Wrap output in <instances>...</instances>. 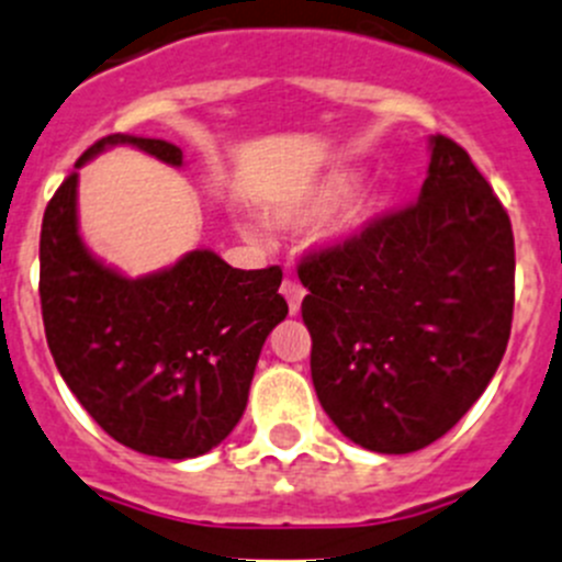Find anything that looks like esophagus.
Returning a JSON list of instances; mask_svg holds the SVG:
<instances>
[{
	"label": "esophagus",
	"instance_id": "34e87169",
	"mask_svg": "<svg viewBox=\"0 0 562 562\" xmlns=\"http://www.w3.org/2000/svg\"><path fill=\"white\" fill-rule=\"evenodd\" d=\"M282 296H285L288 302V310H291V315L299 313V307H302V299H304V288L299 285L296 280H282Z\"/></svg>",
	"mask_w": 562,
	"mask_h": 562
}]
</instances>
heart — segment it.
<instances>
[{"instance_id": "obj_1", "label": "heart", "mask_w": 562, "mask_h": 562, "mask_svg": "<svg viewBox=\"0 0 562 562\" xmlns=\"http://www.w3.org/2000/svg\"><path fill=\"white\" fill-rule=\"evenodd\" d=\"M348 189H351V176L329 178V181L321 183V187H315L310 194L299 198L296 203L288 205L285 211H280V222L288 227L315 225V222H321L324 216H329L331 211L337 209V203L346 198ZM368 214H370L368 200H362V198L348 200V203L342 205L335 216H331L329 225H326V236H331V238L353 236V233H357L359 227L368 222Z\"/></svg>"}]
</instances>
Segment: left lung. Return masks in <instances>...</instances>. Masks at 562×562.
Instances as JSON below:
<instances>
[{"mask_svg":"<svg viewBox=\"0 0 562 562\" xmlns=\"http://www.w3.org/2000/svg\"><path fill=\"white\" fill-rule=\"evenodd\" d=\"M514 231L470 154L431 136L417 203L299 263L315 395L373 453L428 448L470 412L514 321Z\"/></svg>","mask_w":562,"mask_h":562,"instance_id":"1","label":"left lung"}]
</instances>
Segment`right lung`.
I'll list each match as a JSON object with an SVG mask.
<instances>
[{
    "mask_svg": "<svg viewBox=\"0 0 562 562\" xmlns=\"http://www.w3.org/2000/svg\"><path fill=\"white\" fill-rule=\"evenodd\" d=\"M112 145H134L172 167L178 145L109 134L76 170ZM70 172L41 227V310L54 364L76 401L125 448L198 459L236 428L266 337L285 321L280 266L233 269L211 249L128 280L87 252Z\"/></svg>",
    "mask_w": 562,
    "mask_h": 562,
    "instance_id": "add662e5",
    "label": "right lung"
}]
</instances>
